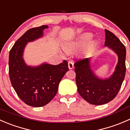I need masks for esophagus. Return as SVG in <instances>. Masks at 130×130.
Segmentation results:
<instances>
[{"label":"esophagus","mask_w":130,"mask_h":130,"mask_svg":"<svg viewBox=\"0 0 130 130\" xmlns=\"http://www.w3.org/2000/svg\"><path fill=\"white\" fill-rule=\"evenodd\" d=\"M68 68H69V69H72L74 68V63H73V61H68Z\"/></svg>","instance_id":"esophagus-1"}]
</instances>
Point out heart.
Segmentation results:
<instances>
[{
  "label": "heart",
  "mask_w": 130,
  "mask_h": 130,
  "mask_svg": "<svg viewBox=\"0 0 130 130\" xmlns=\"http://www.w3.org/2000/svg\"><path fill=\"white\" fill-rule=\"evenodd\" d=\"M92 35L90 33H86V34L83 35L82 37H81L80 40L76 43V47H80V46L83 45L85 43H87L91 38H92ZM71 50V47H66V51L67 52H69Z\"/></svg>",
  "instance_id": "obj_1"
}]
</instances>
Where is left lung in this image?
Returning <instances> with one entry per match:
<instances>
[{"label":"left lung","instance_id":"8db88e82","mask_svg":"<svg viewBox=\"0 0 130 130\" xmlns=\"http://www.w3.org/2000/svg\"><path fill=\"white\" fill-rule=\"evenodd\" d=\"M105 46L112 49L118 56L114 74L109 79L96 77L90 66V58L78 60L74 64L78 92L83 99L93 105H102L114 99L119 92L126 73V48L112 32L105 29Z\"/></svg>","mask_w":130,"mask_h":130}]
</instances>
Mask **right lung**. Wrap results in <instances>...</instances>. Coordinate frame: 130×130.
<instances>
[{"instance_id":"1","label":"right lung","mask_w":130,"mask_h":130,"mask_svg":"<svg viewBox=\"0 0 130 130\" xmlns=\"http://www.w3.org/2000/svg\"><path fill=\"white\" fill-rule=\"evenodd\" d=\"M47 25L31 28L18 40L9 52V74L12 87L26 104L39 107L49 103L56 96L59 84L69 70L67 61L58 65L43 64L40 66H27L23 52L28 42L41 37Z\"/></svg>"}]
</instances>
